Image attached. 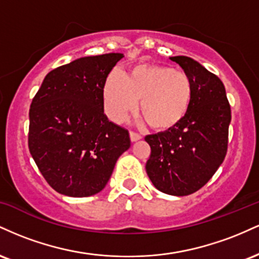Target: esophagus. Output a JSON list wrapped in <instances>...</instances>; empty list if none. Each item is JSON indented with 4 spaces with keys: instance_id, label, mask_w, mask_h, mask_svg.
Returning a JSON list of instances; mask_svg holds the SVG:
<instances>
[{
    "instance_id": "1",
    "label": "esophagus",
    "mask_w": 259,
    "mask_h": 259,
    "mask_svg": "<svg viewBox=\"0 0 259 259\" xmlns=\"http://www.w3.org/2000/svg\"><path fill=\"white\" fill-rule=\"evenodd\" d=\"M129 135H130V140H132L133 142L139 141V140L141 139V135H140V134H138V133H135V132H130Z\"/></svg>"
}]
</instances>
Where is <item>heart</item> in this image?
Masks as SVG:
<instances>
[{
    "label": "heart",
    "mask_w": 259,
    "mask_h": 259,
    "mask_svg": "<svg viewBox=\"0 0 259 259\" xmlns=\"http://www.w3.org/2000/svg\"><path fill=\"white\" fill-rule=\"evenodd\" d=\"M192 97L189 75L163 65H136L126 76L113 69L103 85V106L109 119L120 123L138 107L154 129H169L185 117Z\"/></svg>",
    "instance_id": "obj_1"
}]
</instances>
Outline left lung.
Segmentation results:
<instances>
[{
    "instance_id": "left-lung-1",
    "label": "left lung",
    "mask_w": 259,
    "mask_h": 259,
    "mask_svg": "<svg viewBox=\"0 0 259 259\" xmlns=\"http://www.w3.org/2000/svg\"><path fill=\"white\" fill-rule=\"evenodd\" d=\"M170 59L191 80V103L179 123L145 138L151 147L146 171L159 191L187 196L206 185L224 160L231 109L218 76L186 56Z\"/></svg>"
}]
</instances>
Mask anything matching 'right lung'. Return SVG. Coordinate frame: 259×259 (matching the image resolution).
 <instances>
[{"label":"right lung","mask_w":259,"mask_h":259,"mask_svg":"<svg viewBox=\"0 0 259 259\" xmlns=\"http://www.w3.org/2000/svg\"><path fill=\"white\" fill-rule=\"evenodd\" d=\"M123 57L106 53L61 65L45 76L32 99L29 151L59 194L88 197L100 192L130 147L127 130L103 113V85Z\"/></svg>","instance_id":"1"}]
</instances>
